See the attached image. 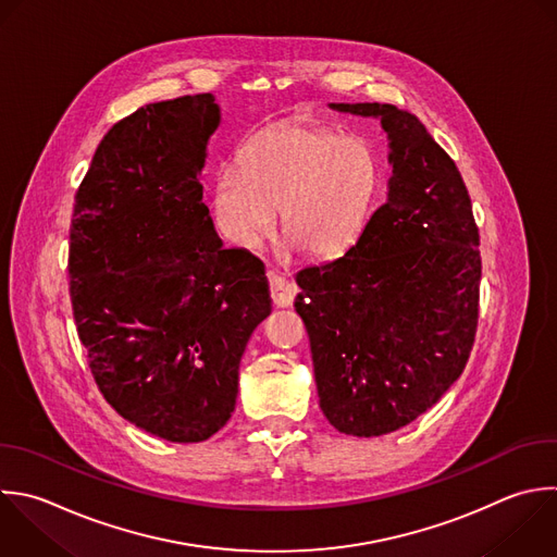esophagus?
<instances>
[{"label": "esophagus", "mask_w": 557, "mask_h": 557, "mask_svg": "<svg viewBox=\"0 0 557 557\" xmlns=\"http://www.w3.org/2000/svg\"><path fill=\"white\" fill-rule=\"evenodd\" d=\"M268 283H270V296L272 302L276 307H289L298 294V287L294 283H289L285 276L276 274V272H268Z\"/></svg>", "instance_id": "obj_1"}]
</instances>
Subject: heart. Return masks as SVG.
<instances>
[{"mask_svg":"<svg viewBox=\"0 0 557 557\" xmlns=\"http://www.w3.org/2000/svg\"><path fill=\"white\" fill-rule=\"evenodd\" d=\"M239 163L242 170L222 168L213 183L226 235L257 248L278 211L283 239L313 261L337 259L359 242L383 181L381 157L366 137L302 122L261 131Z\"/></svg>","mask_w":557,"mask_h":557,"instance_id":"b5f03b06","label":"heart"}]
</instances>
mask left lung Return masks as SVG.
<instances>
[{
  "instance_id": "8db88e82",
  "label": "left lung",
  "mask_w": 557,
  "mask_h": 557,
  "mask_svg": "<svg viewBox=\"0 0 557 557\" xmlns=\"http://www.w3.org/2000/svg\"><path fill=\"white\" fill-rule=\"evenodd\" d=\"M379 117L387 200L339 259L296 274L326 420L346 435L392 433L459 379L479 320V228L455 161L394 104H331Z\"/></svg>"
}]
</instances>
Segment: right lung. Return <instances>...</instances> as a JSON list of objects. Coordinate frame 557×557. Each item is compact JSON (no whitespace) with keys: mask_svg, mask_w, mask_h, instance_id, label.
Here are the masks:
<instances>
[{"mask_svg":"<svg viewBox=\"0 0 557 557\" xmlns=\"http://www.w3.org/2000/svg\"><path fill=\"white\" fill-rule=\"evenodd\" d=\"M218 124L211 94L117 122L70 228V296L91 374L122 418L170 442H202L228 422L242 355L272 311L261 259L222 248L202 202Z\"/></svg>","mask_w":557,"mask_h":557,"instance_id":"right-lung-1","label":"right lung"}]
</instances>
